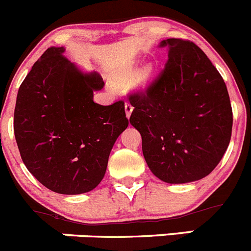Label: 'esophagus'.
<instances>
[{"instance_id":"1","label":"esophagus","mask_w":251,"mask_h":251,"mask_svg":"<svg viewBox=\"0 0 251 251\" xmlns=\"http://www.w3.org/2000/svg\"><path fill=\"white\" fill-rule=\"evenodd\" d=\"M125 108H126V117H130V115H131V112H133V105H131L130 102H126V105H125Z\"/></svg>"}]
</instances>
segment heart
I'll list each match as a JSON object with an SVG mask.
<instances>
[{
  "label": "heart",
  "mask_w": 251,
  "mask_h": 251,
  "mask_svg": "<svg viewBox=\"0 0 251 251\" xmlns=\"http://www.w3.org/2000/svg\"><path fill=\"white\" fill-rule=\"evenodd\" d=\"M136 73V67L135 66H129L126 67L125 71L121 73V79L122 80H130V79L134 78ZM151 73V69L150 68H145L140 74V81H145L148 79V76L150 75Z\"/></svg>",
  "instance_id": "obj_1"
}]
</instances>
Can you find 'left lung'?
Returning <instances> with one entry per match:
<instances>
[{"label":"left lung","mask_w":251,"mask_h":251,"mask_svg":"<svg viewBox=\"0 0 251 251\" xmlns=\"http://www.w3.org/2000/svg\"><path fill=\"white\" fill-rule=\"evenodd\" d=\"M168 61L145 90L129 94L130 125L143 153L161 180H199L220 163L232 135L233 113L223 78L192 41L167 39Z\"/></svg>","instance_id":"obj_1"}]
</instances>
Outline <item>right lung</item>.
I'll list each match as a JSON object with an SVG mask.
<instances>
[{
    "instance_id": "obj_1",
    "label": "right lung",
    "mask_w": 251,
    "mask_h": 251,
    "mask_svg": "<svg viewBox=\"0 0 251 251\" xmlns=\"http://www.w3.org/2000/svg\"><path fill=\"white\" fill-rule=\"evenodd\" d=\"M50 47L22 83L14 108V135L29 172L58 194H83L102 180L108 156L128 126L125 102H94L105 85L98 73H81Z\"/></svg>"
}]
</instances>
